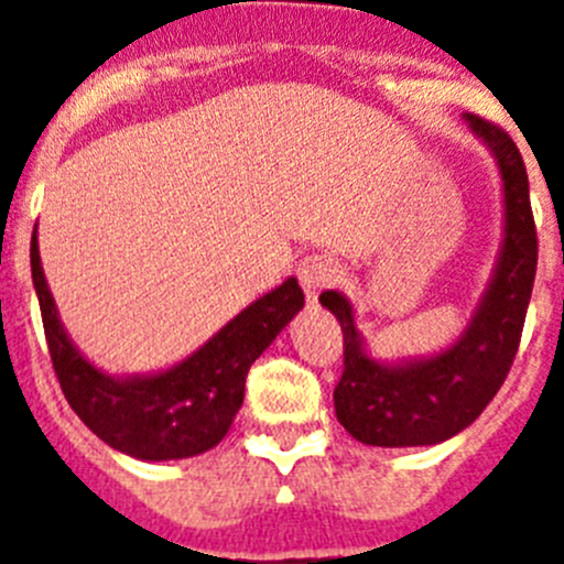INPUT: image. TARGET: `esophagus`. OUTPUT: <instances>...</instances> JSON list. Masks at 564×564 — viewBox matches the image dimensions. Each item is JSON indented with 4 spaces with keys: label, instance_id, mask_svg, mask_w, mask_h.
<instances>
[{
    "label": "esophagus",
    "instance_id": "34e87169",
    "mask_svg": "<svg viewBox=\"0 0 564 564\" xmlns=\"http://www.w3.org/2000/svg\"><path fill=\"white\" fill-rule=\"evenodd\" d=\"M296 276H300V285L305 288L308 300H317L323 288H332L337 282V264L326 256H305L296 268Z\"/></svg>",
    "mask_w": 564,
    "mask_h": 564
}]
</instances>
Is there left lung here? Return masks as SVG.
I'll return each mask as SVG.
<instances>
[{
  "label": "left lung",
  "instance_id": "1",
  "mask_svg": "<svg viewBox=\"0 0 564 564\" xmlns=\"http://www.w3.org/2000/svg\"><path fill=\"white\" fill-rule=\"evenodd\" d=\"M466 121L498 160L507 224L492 282L460 340L434 358L381 364L367 355L349 300L337 291L319 294V303L344 328V376L335 387L337 422L364 445L408 448L460 434L501 390L521 344L539 261L527 169L507 130L480 116H466Z\"/></svg>",
  "mask_w": 564,
  "mask_h": 564
}]
</instances>
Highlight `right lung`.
I'll use <instances>...</instances> for the list:
<instances>
[{
    "label": "right lung",
    "mask_w": 564,
    "mask_h": 564,
    "mask_svg": "<svg viewBox=\"0 0 564 564\" xmlns=\"http://www.w3.org/2000/svg\"><path fill=\"white\" fill-rule=\"evenodd\" d=\"M31 279L40 300L54 376L69 408L104 443L137 460H183L227 436L245 402L253 360L303 308L296 279L259 296L192 358L156 376L112 378L96 369L63 332L40 264L37 232L31 238Z\"/></svg>",
    "instance_id": "right-lung-1"
}]
</instances>
